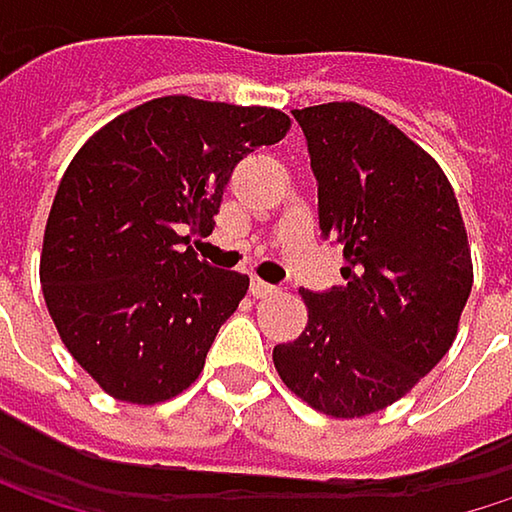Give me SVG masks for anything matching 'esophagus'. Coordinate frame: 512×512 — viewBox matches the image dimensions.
Here are the masks:
<instances>
[{
    "instance_id": "1",
    "label": "esophagus",
    "mask_w": 512,
    "mask_h": 512,
    "mask_svg": "<svg viewBox=\"0 0 512 512\" xmlns=\"http://www.w3.org/2000/svg\"><path fill=\"white\" fill-rule=\"evenodd\" d=\"M249 290H252V296H255V299H266V296H272V293H275V287H272V284H266V281H260V278H252Z\"/></svg>"
}]
</instances>
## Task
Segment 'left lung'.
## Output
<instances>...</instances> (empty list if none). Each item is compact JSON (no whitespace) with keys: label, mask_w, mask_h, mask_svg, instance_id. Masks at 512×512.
<instances>
[{"label":"left lung","mask_w":512,"mask_h":512,"mask_svg":"<svg viewBox=\"0 0 512 512\" xmlns=\"http://www.w3.org/2000/svg\"><path fill=\"white\" fill-rule=\"evenodd\" d=\"M317 174L320 231L344 249V287L302 290L305 332L272 350L281 382L332 418L373 415L451 350L474 269L451 180L361 103L293 109Z\"/></svg>","instance_id":"1"}]
</instances>
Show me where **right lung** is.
<instances>
[{
  "label": "right lung",
  "instance_id": "right-lung-1",
  "mask_svg": "<svg viewBox=\"0 0 512 512\" xmlns=\"http://www.w3.org/2000/svg\"><path fill=\"white\" fill-rule=\"evenodd\" d=\"M290 118L186 94L156 97L100 127L52 201L41 287L67 353L115 400L154 406L204 370L249 275L195 255L234 165L287 136Z\"/></svg>",
  "mask_w": 512,
  "mask_h": 512
}]
</instances>
